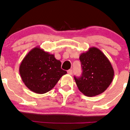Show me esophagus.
<instances>
[{
    "instance_id": "1",
    "label": "esophagus",
    "mask_w": 130,
    "mask_h": 130,
    "mask_svg": "<svg viewBox=\"0 0 130 130\" xmlns=\"http://www.w3.org/2000/svg\"><path fill=\"white\" fill-rule=\"evenodd\" d=\"M67 73H68L69 74H72V70H71V69H70V70H67Z\"/></svg>"
}]
</instances>
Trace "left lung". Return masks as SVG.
<instances>
[{"label":"left lung","instance_id":"obj_1","mask_svg":"<svg viewBox=\"0 0 130 130\" xmlns=\"http://www.w3.org/2000/svg\"><path fill=\"white\" fill-rule=\"evenodd\" d=\"M82 74L74 76L78 89L85 96H95L105 91L114 76L111 62L100 50L91 47L80 55Z\"/></svg>","mask_w":130,"mask_h":130}]
</instances>
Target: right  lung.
<instances>
[{
	"mask_svg": "<svg viewBox=\"0 0 130 130\" xmlns=\"http://www.w3.org/2000/svg\"><path fill=\"white\" fill-rule=\"evenodd\" d=\"M61 63L40 47L34 48L25 56L19 66V74L25 86L38 94L49 92L67 72Z\"/></svg>",
	"mask_w": 130,
	"mask_h": 130,
	"instance_id": "1",
	"label": "right lung"
}]
</instances>
